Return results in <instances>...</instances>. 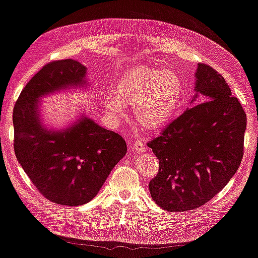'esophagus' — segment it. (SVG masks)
I'll return each instance as SVG.
<instances>
[{
    "instance_id": "esophagus-1",
    "label": "esophagus",
    "mask_w": 258,
    "mask_h": 258,
    "mask_svg": "<svg viewBox=\"0 0 258 258\" xmlns=\"http://www.w3.org/2000/svg\"><path fill=\"white\" fill-rule=\"evenodd\" d=\"M133 152H142L145 149V142L141 140H136L133 144Z\"/></svg>"
}]
</instances>
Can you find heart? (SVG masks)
I'll return each mask as SVG.
<instances>
[{
	"label": "heart",
	"mask_w": 258,
	"mask_h": 258,
	"mask_svg": "<svg viewBox=\"0 0 258 258\" xmlns=\"http://www.w3.org/2000/svg\"><path fill=\"white\" fill-rule=\"evenodd\" d=\"M116 96L106 95L105 105L114 116L124 105L134 106V117L141 127L161 130L179 112L184 87L179 76L164 69L140 66L126 72L114 87Z\"/></svg>",
	"instance_id": "obj_1"
}]
</instances>
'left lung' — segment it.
<instances>
[{
  "instance_id": "8db88e82",
  "label": "left lung",
  "mask_w": 258,
  "mask_h": 258,
  "mask_svg": "<svg viewBox=\"0 0 258 258\" xmlns=\"http://www.w3.org/2000/svg\"><path fill=\"white\" fill-rule=\"evenodd\" d=\"M198 104L147 144L159 159L149 182L153 201L169 212L198 209L226 186L243 157L247 116L225 79L209 64L196 72Z\"/></svg>"
}]
</instances>
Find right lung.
Masks as SVG:
<instances>
[{
  "instance_id": "right-lung-1",
  "label": "right lung",
  "mask_w": 258,
  "mask_h": 258,
  "mask_svg": "<svg viewBox=\"0 0 258 258\" xmlns=\"http://www.w3.org/2000/svg\"><path fill=\"white\" fill-rule=\"evenodd\" d=\"M86 74L80 61H52L29 81L14 107L18 162L37 190L60 205L90 202L127 151L118 133L87 117L63 131H49L40 122L36 105L40 96L86 84Z\"/></svg>"
}]
</instances>
